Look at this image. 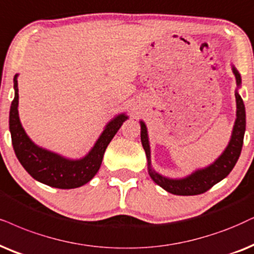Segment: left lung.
Here are the masks:
<instances>
[{
  "label": "left lung",
  "mask_w": 254,
  "mask_h": 254,
  "mask_svg": "<svg viewBox=\"0 0 254 254\" xmlns=\"http://www.w3.org/2000/svg\"><path fill=\"white\" fill-rule=\"evenodd\" d=\"M232 71L236 76V82L238 88L242 85V77L236 66L232 65ZM236 103H237V112H236V122H234L232 134H231L230 142L223 151V153L214 160L212 164L207 165L206 168L197 169L195 171L190 173L184 178H169L165 176L160 175L153 170L151 165V149L149 136H147V127L143 121H140V140L142 145L145 151L147 159V171L151 179L159 185L160 188L164 189L165 191L172 194L177 195H194L200 194L210 190L213 185L223 181L227 177V175L232 171L238 160L240 152H242L244 134L246 129V112L245 105L242 97H240L238 89L236 90Z\"/></svg>",
  "instance_id": "1"
}]
</instances>
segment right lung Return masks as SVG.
Listing matches in <instances>:
<instances>
[{"instance_id":"1","label":"right lung","mask_w":254,"mask_h":254,"mask_svg":"<svg viewBox=\"0 0 254 254\" xmlns=\"http://www.w3.org/2000/svg\"><path fill=\"white\" fill-rule=\"evenodd\" d=\"M18 73L14 77L15 97L9 114V130L15 155L29 175L40 183L57 189H76L95 177L101 168L105 150L122 124L127 120V114H120L105 125L94 146L84 157L70 159L44 149L29 138L18 116Z\"/></svg>"}]
</instances>
